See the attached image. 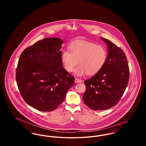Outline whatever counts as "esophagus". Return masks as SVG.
<instances>
[{"instance_id": "esophagus-1", "label": "esophagus", "mask_w": 146, "mask_h": 146, "mask_svg": "<svg viewBox=\"0 0 146 146\" xmlns=\"http://www.w3.org/2000/svg\"><path fill=\"white\" fill-rule=\"evenodd\" d=\"M75 82L76 83H82V80L80 79H78V78H75Z\"/></svg>"}]
</instances>
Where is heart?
<instances>
[{
    "instance_id": "1",
    "label": "heart",
    "mask_w": 146,
    "mask_h": 146,
    "mask_svg": "<svg viewBox=\"0 0 146 146\" xmlns=\"http://www.w3.org/2000/svg\"><path fill=\"white\" fill-rule=\"evenodd\" d=\"M69 51L64 50L61 54V62L64 68L72 72L77 63L79 65L74 70L76 76H82L85 73L92 75L104 67L107 57L106 49L94 42L79 40L72 43Z\"/></svg>"
}]
</instances>
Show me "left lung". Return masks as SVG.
Listing matches in <instances>:
<instances>
[{"mask_svg": "<svg viewBox=\"0 0 146 146\" xmlns=\"http://www.w3.org/2000/svg\"><path fill=\"white\" fill-rule=\"evenodd\" d=\"M108 49L104 67L89 79L84 81L85 104L94 111L110 109L118 104L127 87L129 67L124 51L110 40L101 37Z\"/></svg>", "mask_w": 146, "mask_h": 146, "instance_id": "1", "label": "left lung"}]
</instances>
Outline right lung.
Returning <instances> with one entry per match:
<instances>
[{
	"mask_svg": "<svg viewBox=\"0 0 146 146\" xmlns=\"http://www.w3.org/2000/svg\"><path fill=\"white\" fill-rule=\"evenodd\" d=\"M58 38H45L22 52L16 72L19 90L25 101L35 109L52 111L62 103L74 78L62 67Z\"/></svg>",
	"mask_w": 146,
	"mask_h": 146,
	"instance_id": "obj_1",
	"label": "right lung"
}]
</instances>
